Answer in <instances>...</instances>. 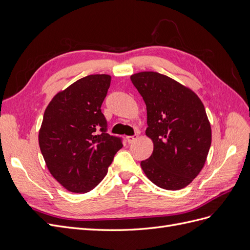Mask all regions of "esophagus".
<instances>
[{
	"label": "esophagus",
	"mask_w": 250,
	"mask_h": 250,
	"mask_svg": "<svg viewBox=\"0 0 250 250\" xmlns=\"http://www.w3.org/2000/svg\"><path fill=\"white\" fill-rule=\"evenodd\" d=\"M137 138H138V135H132V137H127L126 138V140H127V142L128 143H133L135 140H137Z\"/></svg>",
	"instance_id": "1"
}]
</instances>
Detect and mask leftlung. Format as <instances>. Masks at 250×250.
<instances>
[{
  "label": "left lung",
  "instance_id": "obj_1",
  "mask_svg": "<svg viewBox=\"0 0 250 250\" xmlns=\"http://www.w3.org/2000/svg\"><path fill=\"white\" fill-rule=\"evenodd\" d=\"M147 107L146 135L153 152L141 167L154 185L176 191L190 185L206 164L211 129L203 103L191 88L166 75L130 76Z\"/></svg>",
  "mask_w": 250,
  "mask_h": 250
}]
</instances>
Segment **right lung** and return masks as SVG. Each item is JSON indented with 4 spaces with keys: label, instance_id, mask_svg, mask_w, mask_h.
Returning <instances> with one entry per match:
<instances>
[{
    "label": "right lung",
    "instance_id": "1",
    "mask_svg": "<svg viewBox=\"0 0 250 250\" xmlns=\"http://www.w3.org/2000/svg\"><path fill=\"white\" fill-rule=\"evenodd\" d=\"M111 77L88 75L58 92L43 113L39 143L47 168L72 193H86L107 174L123 147L101 112Z\"/></svg>",
    "mask_w": 250,
    "mask_h": 250
}]
</instances>
